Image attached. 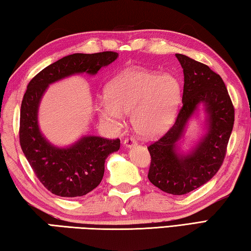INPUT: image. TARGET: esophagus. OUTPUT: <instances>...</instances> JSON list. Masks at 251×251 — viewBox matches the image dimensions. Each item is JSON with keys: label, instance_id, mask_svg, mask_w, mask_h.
Wrapping results in <instances>:
<instances>
[{"label": "esophagus", "instance_id": "obj_1", "mask_svg": "<svg viewBox=\"0 0 251 251\" xmlns=\"http://www.w3.org/2000/svg\"><path fill=\"white\" fill-rule=\"evenodd\" d=\"M123 145H124V147H126V148H131L133 146L137 145V143H136L134 138H126L124 143H123Z\"/></svg>", "mask_w": 251, "mask_h": 251}]
</instances>
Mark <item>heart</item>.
Masks as SVG:
<instances>
[{
  "label": "heart",
  "mask_w": 251,
  "mask_h": 251,
  "mask_svg": "<svg viewBox=\"0 0 251 251\" xmlns=\"http://www.w3.org/2000/svg\"><path fill=\"white\" fill-rule=\"evenodd\" d=\"M106 99L96 105L100 120L118 124L123 114L131 115L134 129L145 137L166 131L175 120L181 100V86L171 74L142 67L126 69L107 84Z\"/></svg>",
  "instance_id": "1"
}]
</instances>
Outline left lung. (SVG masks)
I'll list each match as a JSON object with an SVG mask.
<instances>
[{"instance_id":"1","label":"left lung","mask_w":251,"mask_h":251,"mask_svg":"<svg viewBox=\"0 0 251 251\" xmlns=\"http://www.w3.org/2000/svg\"><path fill=\"white\" fill-rule=\"evenodd\" d=\"M184 72L182 106L175 124L148 147V179L160 190L185 195L205 185L222 166L235 121V109L224 80L209 67L176 54ZM204 114L202 134L183 148L189 122Z\"/></svg>"}]
</instances>
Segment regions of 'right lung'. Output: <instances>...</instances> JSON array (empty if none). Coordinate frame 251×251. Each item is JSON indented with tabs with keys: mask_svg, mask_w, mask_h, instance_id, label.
<instances>
[{
	"mask_svg": "<svg viewBox=\"0 0 251 251\" xmlns=\"http://www.w3.org/2000/svg\"><path fill=\"white\" fill-rule=\"evenodd\" d=\"M118 57L115 52L75 53L42 70L27 85L20 120V143L29 166L50 193L61 197H80L100 184L105 160L120 150V139L83 135L69 146H57L42 133L39 124L41 100L50 85L74 75L94 76Z\"/></svg>",
	"mask_w": 251,
	"mask_h": 251,
	"instance_id": "obj_1",
	"label": "right lung"
}]
</instances>
